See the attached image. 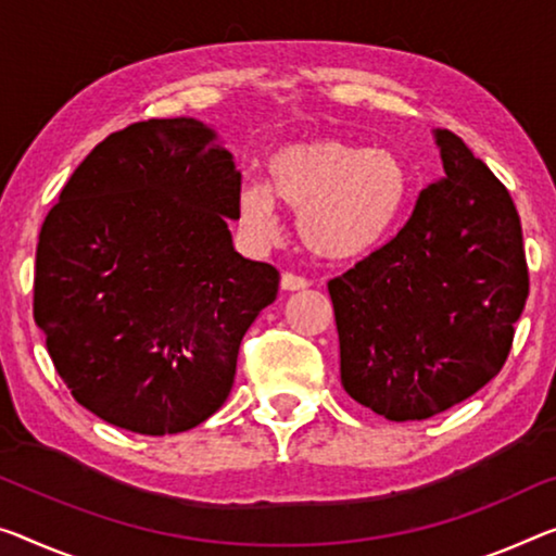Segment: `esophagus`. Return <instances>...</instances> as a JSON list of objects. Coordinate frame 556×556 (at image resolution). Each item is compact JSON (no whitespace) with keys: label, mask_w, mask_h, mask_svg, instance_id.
<instances>
[{"label":"esophagus","mask_w":556,"mask_h":556,"mask_svg":"<svg viewBox=\"0 0 556 556\" xmlns=\"http://www.w3.org/2000/svg\"><path fill=\"white\" fill-rule=\"evenodd\" d=\"M307 286H311V280L295 276V273H283V276H280V288L283 290H305Z\"/></svg>","instance_id":"obj_1"}]
</instances>
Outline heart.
I'll list each match as a JSON object with an SVG mask.
<instances>
[{"instance_id": "1", "label": "heart", "mask_w": 556, "mask_h": 556, "mask_svg": "<svg viewBox=\"0 0 556 556\" xmlns=\"http://www.w3.org/2000/svg\"><path fill=\"white\" fill-rule=\"evenodd\" d=\"M407 168L388 149L338 139L280 147L268 184L249 178L238 189V220L253 243L278 233V203L295 211L303 245L318 258L350 261L370 253L390 233L407 199Z\"/></svg>"}]
</instances>
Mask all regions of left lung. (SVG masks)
Returning <instances> with one entry per match:
<instances>
[{
	"label": "left lung",
	"instance_id": "left-lung-1",
	"mask_svg": "<svg viewBox=\"0 0 556 556\" xmlns=\"http://www.w3.org/2000/svg\"><path fill=\"white\" fill-rule=\"evenodd\" d=\"M445 176L390 243L328 283L340 382L388 420H427L505 365L529 295L511 195L465 141L434 129Z\"/></svg>",
	"mask_w": 556,
	"mask_h": 556
}]
</instances>
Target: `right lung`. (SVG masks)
Listing matches in <instances>:
<instances>
[{
	"label": "right lung",
	"instance_id": "right-lung-1",
	"mask_svg": "<svg viewBox=\"0 0 556 556\" xmlns=\"http://www.w3.org/2000/svg\"><path fill=\"white\" fill-rule=\"evenodd\" d=\"M241 170L199 118L106 136L37 245L34 320L74 400L109 425L176 434L216 413L278 270L233 249Z\"/></svg>",
	"mask_w": 556,
	"mask_h": 556
}]
</instances>
